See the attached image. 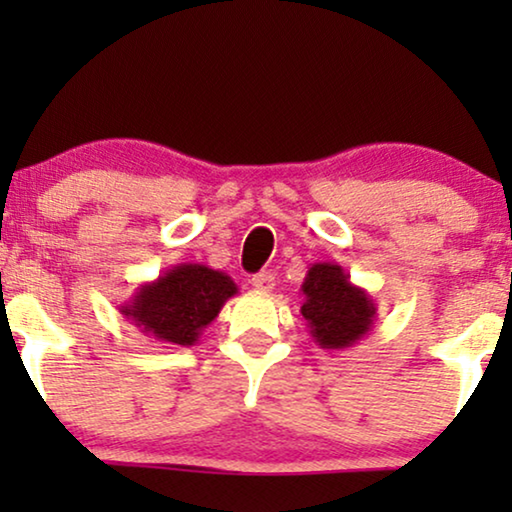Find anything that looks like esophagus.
Here are the masks:
<instances>
[{
	"label": "esophagus",
	"instance_id": "obj_1",
	"mask_svg": "<svg viewBox=\"0 0 512 512\" xmlns=\"http://www.w3.org/2000/svg\"><path fill=\"white\" fill-rule=\"evenodd\" d=\"M251 286L261 293H270L275 289V275L272 272H258V275L251 277Z\"/></svg>",
	"mask_w": 512,
	"mask_h": 512
}]
</instances>
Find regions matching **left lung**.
Returning <instances> with one entry per match:
<instances>
[{
	"label": "left lung",
	"instance_id": "1",
	"mask_svg": "<svg viewBox=\"0 0 512 512\" xmlns=\"http://www.w3.org/2000/svg\"><path fill=\"white\" fill-rule=\"evenodd\" d=\"M305 303L300 314L312 340L324 349H347L373 331L377 305L373 296L338 263H314L300 286Z\"/></svg>",
	"mask_w": 512,
	"mask_h": 512
}]
</instances>
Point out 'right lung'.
Segmentation results:
<instances>
[{
  "label": "right lung",
  "instance_id": "add662e5",
  "mask_svg": "<svg viewBox=\"0 0 512 512\" xmlns=\"http://www.w3.org/2000/svg\"><path fill=\"white\" fill-rule=\"evenodd\" d=\"M235 293L237 284L226 272L179 263L153 282L139 284L118 312L153 340L191 347Z\"/></svg>",
  "mask_w": 512,
  "mask_h": 512
}]
</instances>
